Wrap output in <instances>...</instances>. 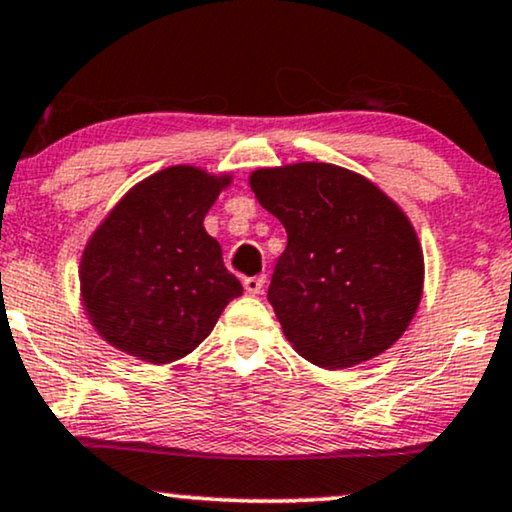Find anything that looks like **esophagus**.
<instances>
[{
	"label": "esophagus",
	"mask_w": 512,
	"mask_h": 512,
	"mask_svg": "<svg viewBox=\"0 0 512 512\" xmlns=\"http://www.w3.org/2000/svg\"><path fill=\"white\" fill-rule=\"evenodd\" d=\"M263 287H266V275H254V277H244V289L249 294H261Z\"/></svg>",
	"instance_id": "esophagus-1"
}]
</instances>
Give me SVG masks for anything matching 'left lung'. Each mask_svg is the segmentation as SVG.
Listing matches in <instances>:
<instances>
[{
	"label": "left lung",
	"mask_w": 512,
	"mask_h": 512,
	"mask_svg": "<svg viewBox=\"0 0 512 512\" xmlns=\"http://www.w3.org/2000/svg\"><path fill=\"white\" fill-rule=\"evenodd\" d=\"M251 189L287 230L268 301L294 349L327 370L387 351L422 294V251L401 208L332 163L261 168Z\"/></svg>",
	"instance_id": "left-lung-1"
}]
</instances>
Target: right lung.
Segmentation results:
<instances>
[{
  "label": "right lung",
  "instance_id": "add662e5",
  "mask_svg": "<svg viewBox=\"0 0 512 512\" xmlns=\"http://www.w3.org/2000/svg\"><path fill=\"white\" fill-rule=\"evenodd\" d=\"M230 178L173 166L130 189L80 261L82 301L106 342L147 363L187 356L242 285L204 216Z\"/></svg>",
  "mask_w": 512,
  "mask_h": 512
}]
</instances>
